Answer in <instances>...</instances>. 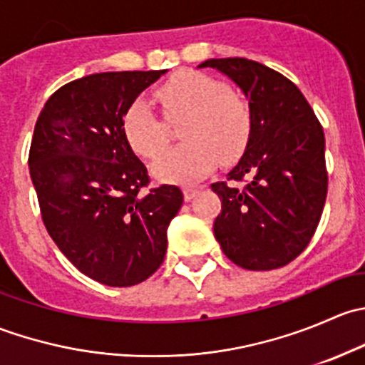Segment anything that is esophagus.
<instances>
[{"label": "esophagus", "mask_w": 365, "mask_h": 365, "mask_svg": "<svg viewBox=\"0 0 365 365\" xmlns=\"http://www.w3.org/2000/svg\"><path fill=\"white\" fill-rule=\"evenodd\" d=\"M197 194H200V189H197V187H185V189H183V197H185V201L194 200Z\"/></svg>", "instance_id": "esophagus-1"}]
</instances>
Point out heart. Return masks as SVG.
<instances>
[{
  "instance_id": "1",
  "label": "heart",
  "mask_w": 365,
  "mask_h": 365,
  "mask_svg": "<svg viewBox=\"0 0 365 365\" xmlns=\"http://www.w3.org/2000/svg\"><path fill=\"white\" fill-rule=\"evenodd\" d=\"M159 98L169 116L189 114L182 130L187 143L165 148L150 165L160 182H197L215 168L219 157L233 160L247 146L251 108L222 81L197 70H185L160 88ZM121 127L130 148L141 157L155 155L168 138L164 120L146 97L130 102Z\"/></svg>"
}]
</instances>
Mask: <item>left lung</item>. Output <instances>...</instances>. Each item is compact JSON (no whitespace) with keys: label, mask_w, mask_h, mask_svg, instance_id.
Listing matches in <instances>:
<instances>
[{"label":"left lung","mask_w":365,"mask_h":365,"mask_svg":"<svg viewBox=\"0 0 365 365\" xmlns=\"http://www.w3.org/2000/svg\"><path fill=\"white\" fill-rule=\"evenodd\" d=\"M249 101L251 135L226 182L212 183L222 201L213 235L222 252L245 270H274L311 242L327 200L325 135L295 84L245 58L206 60ZM237 181H244L237 186Z\"/></svg>","instance_id":"8db88e82"}]
</instances>
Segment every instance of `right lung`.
Masks as SVG:
<instances>
[{"label": "right lung", "instance_id": "add662e5", "mask_svg": "<svg viewBox=\"0 0 365 365\" xmlns=\"http://www.w3.org/2000/svg\"><path fill=\"white\" fill-rule=\"evenodd\" d=\"M168 70L102 72L54 91L29 148V175L47 233L93 281L127 288L164 261L183 203L176 185L143 194L148 171L121 127L125 109Z\"/></svg>", "mask_w": 365, "mask_h": 365}]
</instances>
